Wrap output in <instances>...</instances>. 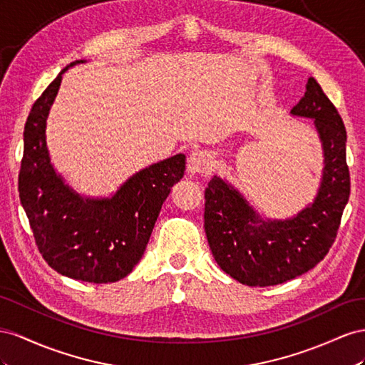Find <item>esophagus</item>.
I'll use <instances>...</instances> for the list:
<instances>
[{"instance_id": "esophagus-1", "label": "esophagus", "mask_w": 365, "mask_h": 365, "mask_svg": "<svg viewBox=\"0 0 365 365\" xmlns=\"http://www.w3.org/2000/svg\"><path fill=\"white\" fill-rule=\"evenodd\" d=\"M190 174H207L214 168V159L211 154L206 151H192L188 155V163H186Z\"/></svg>"}]
</instances>
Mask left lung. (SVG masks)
Instances as JSON below:
<instances>
[{"mask_svg":"<svg viewBox=\"0 0 365 365\" xmlns=\"http://www.w3.org/2000/svg\"><path fill=\"white\" fill-rule=\"evenodd\" d=\"M314 119L324 170L312 205L286 220H263L220 177L205 190V232L217 264L246 286H274L303 275L324 258L336 238L350 195L347 133L338 110L314 78L290 111Z\"/></svg>","mask_w":365,"mask_h":365,"instance_id":"8db88e82","label":"left lung"}]
</instances>
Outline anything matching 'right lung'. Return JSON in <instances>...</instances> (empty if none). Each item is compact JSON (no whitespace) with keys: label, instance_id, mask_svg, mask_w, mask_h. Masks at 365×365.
I'll return each mask as SVG.
<instances>
[{"label":"right lung","instance_id":"obj_1","mask_svg":"<svg viewBox=\"0 0 365 365\" xmlns=\"http://www.w3.org/2000/svg\"><path fill=\"white\" fill-rule=\"evenodd\" d=\"M44 90L29 113L24 154L18 177L21 205L39 252L61 275L88 283H114L139 263L186 158L175 154L125 182L116 194L90 199L73 191L56 174L46 142V125L68 67Z\"/></svg>","mask_w":365,"mask_h":365}]
</instances>
